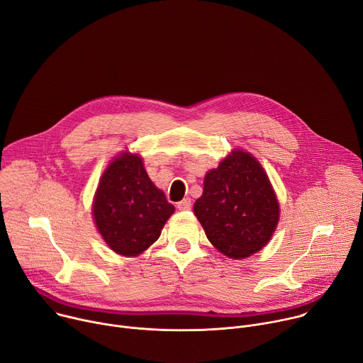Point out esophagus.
<instances>
[{
	"label": "esophagus",
	"mask_w": 363,
	"mask_h": 363,
	"mask_svg": "<svg viewBox=\"0 0 363 363\" xmlns=\"http://www.w3.org/2000/svg\"><path fill=\"white\" fill-rule=\"evenodd\" d=\"M177 206H178V208H179L181 211H189V210H191V206H192V203H191V198H184L181 202H178V203H177Z\"/></svg>",
	"instance_id": "34e87169"
}]
</instances>
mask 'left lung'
I'll return each mask as SVG.
<instances>
[{
    "mask_svg": "<svg viewBox=\"0 0 363 363\" xmlns=\"http://www.w3.org/2000/svg\"><path fill=\"white\" fill-rule=\"evenodd\" d=\"M194 213L211 244L241 260L272 238L279 223V202L258 161L248 152L234 150L205 175Z\"/></svg>",
    "mask_w": 363,
    "mask_h": 363,
    "instance_id": "left-lung-1",
    "label": "left lung"
}]
</instances>
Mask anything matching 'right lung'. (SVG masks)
Segmentation results:
<instances>
[{"label": "right lung", "instance_id": "1", "mask_svg": "<svg viewBox=\"0 0 363 363\" xmlns=\"http://www.w3.org/2000/svg\"><path fill=\"white\" fill-rule=\"evenodd\" d=\"M161 189L149 179L142 160L123 153L103 174L93 202L96 227L121 255H138L161 235L174 213Z\"/></svg>", "mask_w": 363, "mask_h": 363}]
</instances>
